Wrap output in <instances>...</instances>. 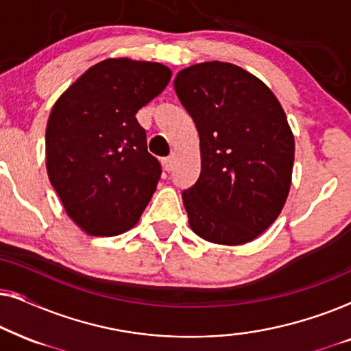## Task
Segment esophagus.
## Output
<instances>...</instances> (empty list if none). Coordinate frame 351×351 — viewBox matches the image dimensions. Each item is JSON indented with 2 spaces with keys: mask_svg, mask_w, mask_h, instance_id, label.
<instances>
[{
  "mask_svg": "<svg viewBox=\"0 0 351 351\" xmlns=\"http://www.w3.org/2000/svg\"><path fill=\"white\" fill-rule=\"evenodd\" d=\"M174 155H171V156H167V158H162L161 160V162H162V167H165V171H167V172H171L172 171V167H174Z\"/></svg>",
  "mask_w": 351,
  "mask_h": 351,
  "instance_id": "34e87169",
  "label": "esophagus"
}]
</instances>
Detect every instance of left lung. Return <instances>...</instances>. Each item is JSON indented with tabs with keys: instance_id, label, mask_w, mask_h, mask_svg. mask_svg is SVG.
<instances>
[{
	"instance_id": "8db88e82",
	"label": "left lung",
	"mask_w": 351,
	"mask_h": 351,
	"mask_svg": "<svg viewBox=\"0 0 351 351\" xmlns=\"http://www.w3.org/2000/svg\"><path fill=\"white\" fill-rule=\"evenodd\" d=\"M176 93L199 136L201 172L182 193L190 228L214 244L261 237L285 208L295 142L268 86L228 62L180 70Z\"/></svg>"
}]
</instances>
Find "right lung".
I'll use <instances>...</instances> for the list:
<instances>
[{
    "mask_svg": "<svg viewBox=\"0 0 351 351\" xmlns=\"http://www.w3.org/2000/svg\"><path fill=\"white\" fill-rule=\"evenodd\" d=\"M158 62L105 59L86 70L51 110L46 169L69 217L90 237H114L138 222L161 166L147 150L138 110L169 84Z\"/></svg>",
    "mask_w": 351,
    "mask_h": 351,
    "instance_id": "1",
    "label": "right lung"
}]
</instances>
